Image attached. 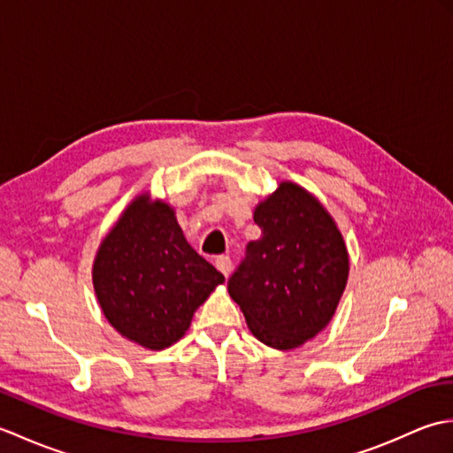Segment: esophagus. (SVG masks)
I'll return each instance as SVG.
<instances>
[{
  "instance_id": "obj_1",
  "label": "esophagus",
  "mask_w": 453,
  "mask_h": 453,
  "mask_svg": "<svg viewBox=\"0 0 453 453\" xmlns=\"http://www.w3.org/2000/svg\"><path fill=\"white\" fill-rule=\"evenodd\" d=\"M216 268L218 271L224 274L226 278L229 276V273H232V258H229L227 255H221L216 258Z\"/></svg>"
}]
</instances>
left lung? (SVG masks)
Instances as JSON below:
<instances>
[{"mask_svg":"<svg viewBox=\"0 0 453 453\" xmlns=\"http://www.w3.org/2000/svg\"><path fill=\"white\" fill-rule=\"evenodd\" d=\"M261 239L247 245L227 292L258 341L297 349L323 331L349 280V251L329 211L294 182L255 208Z\"/></svg>","mask_w":453,"mask_h":453,"instance_id":"1","label":"left lung"}]
</instances>
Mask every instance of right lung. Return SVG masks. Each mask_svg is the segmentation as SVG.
<instances>
[{"label":"right lung","instance_id":"obj_1","mask_svg":"<svg viewBox=\"0 0 453 453\" xmlns=\"http://www.w3.org/2000/svg\"><path fill=\"white\" fill-rule=\"evenodd\" d=\"M224 280L188 245L175 210L148 195L122 211L93 263V288L104 317L122 336L150 350L177 342Z\"/></svg>","mask_w":453,"mask_h":453}]
</instances>
